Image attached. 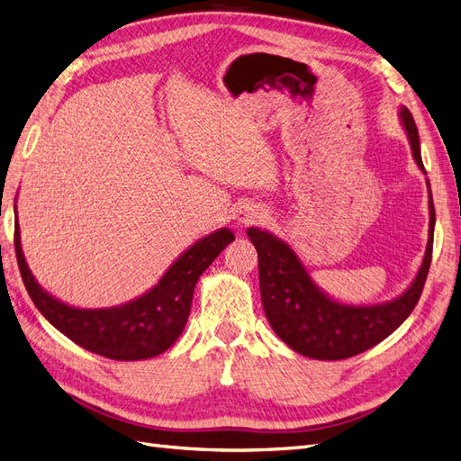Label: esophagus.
<instances>
[{"label": "esophagus", "mask_w": 461, "mask_h": 461, "mask_svg": "<svg viewBox=\"0 0 461 461\" xmlns=\"http://www.w3.org/2000/svg\"><path fill=\"white\" fill-rule=\"evenodd\" d=\"M236 219H239L240 225H249V222H256L263 219V212L258 207L252 205H244L239 209V213H236Z\"/></svg>", "instance_id": "34e87169"}]
</instances>
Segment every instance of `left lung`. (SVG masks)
Wrapping results in <instances>:
<instances>
[{"label":"left lung","mask_w":461,"mask_h":461,"mask_svg":"<svg viewBox=\"0 0 461 461\" xmlns=\"http://www.w3.org/2000/svg\"><path fill=\"white\" fill-rule=\"evenodd\" d=\"M411 156L425 173L420 132L408 107H398ZM427 175V173H425ZM429 188V240L421 267L400 296L379 303H348L327 294L294 249L269 230L249 227L246 232L258 249L259 292L265 315L275 334L292 350L312 359H346L390 337L410 317L425 286L432 256L435 205Z\"/></svg>","instance_id":"8db88e82"}]
</instances>
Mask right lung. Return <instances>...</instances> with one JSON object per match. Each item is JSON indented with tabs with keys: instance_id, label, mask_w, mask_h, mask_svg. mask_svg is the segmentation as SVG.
Listing matches in <instances>:
<instances>
[{
	"instance_id": "right-lung-1",
	"label": "right lung",
	"mask_w": 461,
	"mask_h": 461,
	"mask_svg": "<svg viewBox=\"0 0 461 461\" xmlns=\"http://www.w3.org/2000/svg\"><path fill=\"white\" fill-rule=\"evenodd\" d=\"M232 240L230 229H217L185 249L142 296L113 308L86 310L58 300L38 285L24 259L19 221L15 222L21 276L38 312L85 350L117 361L148 359L169 350L186 327L198 278Z\"/></svg>"
}]
</instances>
